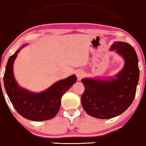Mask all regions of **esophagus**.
Instances as JSON below:
<instances>
[{"label":"esophagus","instance_id":"1","mask_svg":"<svg viewBox=\"0 0 146 146\" xmlns=\"http://www.w3.org/2000/svg\"><path fill=\"white\" fill-rule=\"evenodd\" d=\"M84 75H85L84 71H82V70H79V71H77L76 76H77V79H78V80H80V79H82V77L84 76Z\"/></svg>","mask_w":146,"mask_h":146}]
</instances>
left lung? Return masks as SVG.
<instances>
[{"instance_id":"1","label":"left lung","mask_w":146,"mask_h":146,"mask_svg":"<svg viewBox=\"0 0 146 146\" xmlns=\"http://www.w3.org/2000/svg\"><path fill=\"white\" fill-rule=\"evenodd\" d=\"M110 50L115 51L125 60L124 67L109 79L84 78L85 87L82 104L92 117L109 119L124 112L133 101L139 77L138 58L129 44L114 42Z\"/></svg>"}]
</instances>
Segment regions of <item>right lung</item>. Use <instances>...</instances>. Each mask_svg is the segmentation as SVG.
I'll return each instance as SVG.
<instances>
[{
  "label": "right lung",
  "mask_w": 146,
  "mask_h": 146,
  "mask_svg": "<svg viewBox=\"0 0 146 146\" xmlns=\"http://www.w3.org/2000/svg\"><path fill=\"white\" fill-rule=\"evenodd\" d=\"M25 46L26 44L9 57L4 75L5 90L15 109L25 119L34 121L51 119L58 113L62 96L76 82L77 77L73 75L58 81L40 93L20 87L15 79L13 64L17 54Z\"/></svg>",
  "instance_id": "add662e5"
}]
</instances>
